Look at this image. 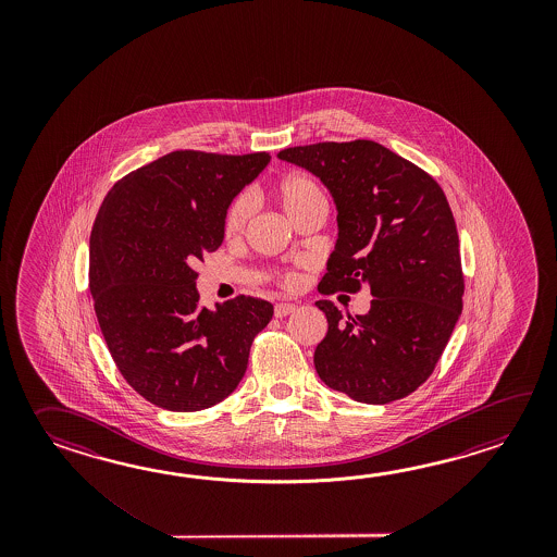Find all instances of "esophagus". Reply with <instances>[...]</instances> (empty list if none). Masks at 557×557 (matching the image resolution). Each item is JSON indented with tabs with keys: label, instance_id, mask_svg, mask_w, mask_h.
<instances>
[{
	"label": "esophagus",
	"instance_id": "obj_1",
	"mask_svg": "<svg viewBox=\"0 0 557 557\" xmlns=\"http://www.w3.org/2000/svg\"><path fill=\"white\" fill-rule=\"evenodd\" d=\"M296 305H293V302H278L276 307H274V317L276 319H283V317H288L290 312H295Z\"/></svg>",
	"mask_w": 557,
	"mask_h": 557
}]
</instances>
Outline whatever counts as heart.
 <instances>
[{"label":"heart","mask_w":557,"mask_h":557,"mask_svg":"<svg viewBox=\"0 0 557 557\" xmlns=\"http://www.w3.org/2000/svg\"><path fill=\"white\" fill-rule=\"evenodd\" d=\"M274 195L278 202L283 205L284 211L288 216L302 211L308 205L312 202L324 201V195L320 190L317 181L302 173H295V175H286V177L276 185ZM250 213H252V202H250L247 195H240L235 201L231 202V207L226 209L225 214V233L228 237H237L245 226L249 223Z\"/></svg>","instance_id":"b5f03b06"}]
</instances>
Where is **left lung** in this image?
Segmentation results:
<instances>
[{
    "label": "left lung",
    "instance_id": "1",
    "mask_svg": "<svg viewBox=\"0 0 557 557\" xmlns=\"http://www.w3.org/2000/svg\"><path fill=\"white\" fill-rule=\"evenodd\" d=\"M331 190L338 238L322 295L370 288V310L344 319L317 307L329 332L314 368L356 403L400 400L426 382L462 314L460 238L438 183L380 143H314L278 153Z\"/></svg>",
    "mask_w": 557,
    "mask_h": 557
}]
</instances>
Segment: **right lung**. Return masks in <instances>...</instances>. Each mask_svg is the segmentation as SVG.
<instances>
[{
	"mask_svg": "<svg viewBox=\"0 0 557 557\" xmlns=\"http://www.w3.org/2000/svg\"><path fill=\"white\" fill-rule=\"evenodd\" d=\"M271 154L173 151L107 193L89 238V290L119 372L145 400L197 412L225 400L273 305L201 307L195 264L225 238L233 199Z\"/></svg>",
	"mask_w": 557,
	"mask_h": 557,
	"instance_id": "add662e5",
	"label": "right lung"
}]
</instances>
